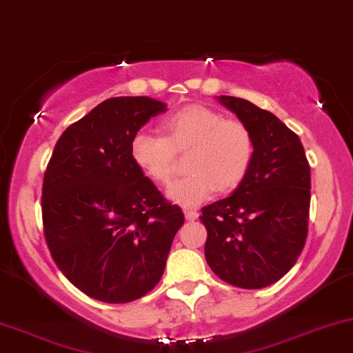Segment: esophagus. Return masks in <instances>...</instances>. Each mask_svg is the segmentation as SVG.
I'll list each match as a JSON object with an SVG mask.
<instances>
[{
    "mask_svg": "<svg viewBox=\"0 0 353 353\" xmlns=\"http://www.w3.org/2000/svg\"><path fill=\"white\" fill-rule=\"evenodd\" d=\"M184 216H185V219L194 221V219L199 218V211L192 210V208H185V210H184Z\"/></svg>",
    "mask_w": 353,
    "mask_h": 353,
    "instance_id": "obj_1",
    "label": "esophagus"
}]
</instances>
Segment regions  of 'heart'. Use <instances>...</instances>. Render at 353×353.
<instances>
[{"mask_svg": "<svg viewBox=\"0 0 353 353\" xmlns=\"http://www.w3.org/2000/svg\"><path fill=\"white\" fill-rule=\"evenodd\" d=\"M163 135L140 130L130 140V158L148 179L166 184L171 179L176 153H185L187 176L174 181L168 196L192 206L218 192L242 184L255 157L250 129L237 119L203 105H189L161 119Z\"/></svg>", "mask_w": 353, "mask_h": 353, "instance_id": "b5f03b06", "label": "heart"}]
</instances>
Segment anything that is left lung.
<instances>
[{
    "instance_id": "1",
    "label": "left lung",
    "mask_w": 353,
    "mask_h": 353,
    "mask_svg": "<svg viewBox=\"0 0 353 353\" xmlns=\"http://www.w3.org/2000/svg\"><path fill=\"white\" fill-rule=\"evenodd\" d=\"M250 129L255 157L228 199L201 208L205 258L219 279L242 289L274 284L303 250L310 216V164L299 135L272 112L219 97Z\"/></svg>"
}]
</instances>
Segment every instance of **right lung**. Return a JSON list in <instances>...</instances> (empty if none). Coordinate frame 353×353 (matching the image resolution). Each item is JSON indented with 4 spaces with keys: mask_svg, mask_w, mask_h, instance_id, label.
<instances>
[{
    "mask_svg": "<svg viewBox=\"0 0 353 353\" xmlns=\"http://www.w3.org/2000/svg\"><path fill=\"white\" fill-rule=\"evenodd\" d=\"M166 111L148 97H116L70 124L54 145L41 189L46 245L88 297L128 303L161 279L184 213L130 158V140Z\"/></svg>",
    "mask_w": 353,
    "mask_h": 353,
    "instance_id": "1",
    "label": "right lung"
}]
</instances>
